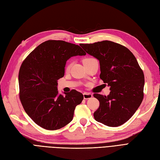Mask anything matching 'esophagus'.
I'll return each instance as SVG.
<instances>
[{"label": "esophagus", "mask_w": 160, "mask_h": 160, "mask_svg": "<svg viewBox=\"0 0 160 160\" xmlns=\"http://www.w3.org/2000/svg\"><path fill=\"white\" fill-rule=\"evenodd\" d=\"M93 97V95L89 93H87V92H84L83 93V98L85 100H88V99H90Z\"/></svg>", "instance_id": "obj_1"}]
</instances>
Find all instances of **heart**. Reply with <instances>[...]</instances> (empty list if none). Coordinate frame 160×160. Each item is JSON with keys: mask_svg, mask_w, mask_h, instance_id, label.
<instances>
[{"mask_svg": "<svg viewBox=\"0 0 160 160\" xmlns=\"http://www.w3.org/2000/svg\"><path fill=\"white\" fill-rule=\"evenodd\" d=\"M93 59H95V58H91V57L85 58L83 60V64H85V62H89V61H91V60H93ZM71 62H68V63L67 64V65H66V70H67V71H68V69H69V68H71Z\"/></svg>", "mask_w": 160, "mask_h": 160, "instance_id": "obj_1", "label": "heart"}]
</instances>
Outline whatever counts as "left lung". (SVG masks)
Segmentation results:
<instances>
[{"label":"left lung","mask_w":160,"mask_h":160,"mask_svg":"<svg viewBox=\"0 0 160 160\" xmlns=\"http://www.w3.org/2000/svg\"><path fill=\"white\" fill-rule=\"evenodd\" d=\"M80 46L100 61V77L110 90L107 96L93 94L100 102L93 113L95 120L108 127L120 126L132 117L143 101V71L131 52L117 43L104 40Z\"/></svg>","instance_id":"obj_1"}]
</instances>
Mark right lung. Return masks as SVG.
Segmentation results:
<instances>
[{
	"instance_id": "1",
	"label": "right lung",
	"mask_w": 160,
	"mask_h": 160,
	"mask_svg": "<svg viewBox=\"0 0 160 160\" xmlns=\"http://www.w3.org/2000/svg\"><path fill=\"white\" fill-rule=\"evenodd\" d=\"M86 53L81 47L62 40L42 43L21 64L19 72V98L28 115L38 126L57 130L72 120L75 107L83 100L73 89L58 94V80L64 75L67 60Z\"/></svg>"
}]
</instances>
